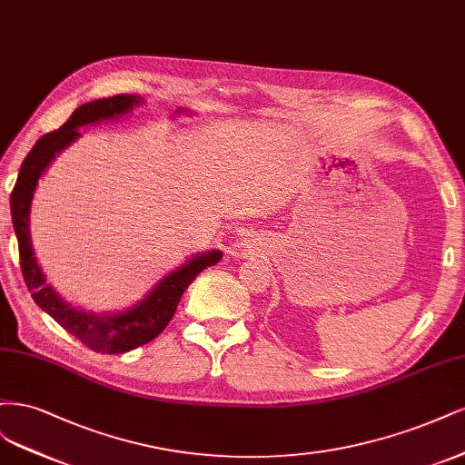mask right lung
Masks as SVG:
<instances>
[{
	"label": "right lung",
	"instance_id": "right-lung-1",
	"mask_svg": "<svg viewBox=\"0 0 465 465\" xmlns=\"http://www.w3.org/2000/svg\"><path fill=\"white\" fill-rule=\"evenodd\" d=\"M139 104L141 98L137 94H117L83 104L71 114L62 127L44 134L36 141L33 151L26 154L25 162L21 163L17 183H15L11 193L13 228L19 242L21 271L28 292H33L36 305L42 311H46L59 326H64L71 336L81 340L86 348L98 353H125L154 340L172 321L179 299H182L189 283L204 268L214 266L222 259V251L218 249L197 254V257H193L163 276L154 290L146 293L137 305L122 312L94 314L74 309L46 283V276H44L42 268L36 262L31 242V206L38 179L46 172L55 154L81 137L79 127L125 115ZM177 114H183V110H177Z\"/></svg>",
	"mask_w": 465,
	"mask_h": 465
}]
</instances>
